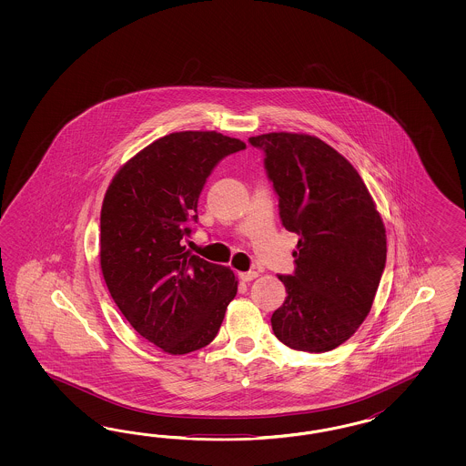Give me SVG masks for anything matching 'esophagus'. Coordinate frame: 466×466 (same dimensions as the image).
Returning <instances> with one entry per match:
<instances>
[{
    "instance_id": "34e87169",
    "label": "esophagus",
    "mask_w": 466,
    "mask_h": 466,
    "mask_svg": "<svg viewBox=\"0 0 466 466\" xmlns=\"http://www.w3.org/2000/svg\"><path fill=\"white\" fill-rule=\"evenodd\" d=\"M258 277V271H240L239 279L242 282H251Z\"/></svg>"
}]
</instances>
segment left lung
Instances as JSON below:
<instances>
[{"mask_svg": "<svg viewBox=\"0 0 466 466\" xmlns=\"http://www.w3.org/2000/svg\"><path fill=\"white\" fill-rule=\"evenodd\" d=\"M265 152L280 218L299 236L294 275H279L285 302L275 337L302 352H328L352 337L372 308L386 265V228L352 164L304 133H267Z\"/></svg>", "mask_w": 466, "mask_h": 466, "instance_id": "obj_1", "label": "left lung"}]
</instances>
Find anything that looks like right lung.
Wrapping results in <instances>:
<instances>
[{
	"mask_svg": "<svg viewBox=\"0 0 466 466\" xmlns=\"http://www.w3.org/2000/svg\"><path fill=\"white\" fill-rule=\"evenodd\" d=\"M246 148L217 131L170 133L116 172L100 210V269L141 337L172 355L212 341L238 294L232 269L183 246L213 167Z\"/></svg>",
	"mask_w": 466,
	"mask_h": 466,
	"instance_id": "right-lung-1",
	"label": "right lung"
}]
</instances>
